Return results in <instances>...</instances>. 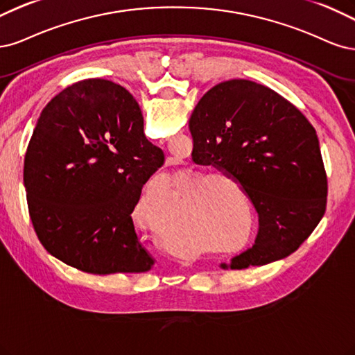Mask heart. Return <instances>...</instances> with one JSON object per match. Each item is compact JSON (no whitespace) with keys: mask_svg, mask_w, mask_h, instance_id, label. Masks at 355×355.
Listing matches in <instances>:
<instances>
[{"mask_svg":"<svg viewBox=\"0 0 355 355\" xmlns=\"http://www.w3.org/2000/svg\"><path fill=\"white\" fill-rule=\"evenodd\" d=\"M215 178L200 180L194 190H200L199 196L209 205L207 218H203V230L209 237L211 243H221L233 230L237 228L239 234L246 233V220L234 218L233 212L228 209V200L225 193L220 187H211ZM186 180L181 181L180 187H184ZM175 200V186L174 180L168 174H159L148 181V184L143 190V194L139 202V208L141 212L150 216L153 224H161L162 214L173 207ZM196 228L186 218V215L178 209L171 212L164 223V237L169 246L177 254L187 255L189 252H200L203 248L194 242Z\"/></svg>","mask_w":355,"mask_h":355,"instance_id":"1","label":"heart"}]
</instances>
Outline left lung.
Returning a JSON list of instances; mask_svg holds the SVG:
<instances>
[{
  "label": "left lung",
  "mask_w": 355,
  "mask_h": 355,
  "mask_svg": "<svg viewBox=\"0 0 355 355\" xmlns=\"http://www.w3.org/2000/svg\"><path fill=\"white\" fill-rule=\"evenodd\" d=\"M189 127L194 161L230 174L259 215L254 246L232 258L230 268L266 266L293 254L322 221L327 203L313 125L271 88L230 79L199 100Z\"/></svg>",
  "instance_id": "1"
}]
</instances>
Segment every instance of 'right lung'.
I'll list each match as a JSON object with an SVG mask.
<instances>
[{
	"mask_svg": "<svg viewBox=\"0 0 355 355\" xmlns=\"http://www.w3.org/2000/svg\"><path fill=\"white\" fill-rule=\"evenodd\" d=\"M164 161L123 87L85 79L64 88L42 109L25 156L29 216L41 245L84 272L150 270L155 261L131 214Z\"/></svg>",
	"mask_w": 355,
	"mask_h": 355,
	"instance_id": "right-lung-1",
	"label": "right lung"
}]
</instances>
